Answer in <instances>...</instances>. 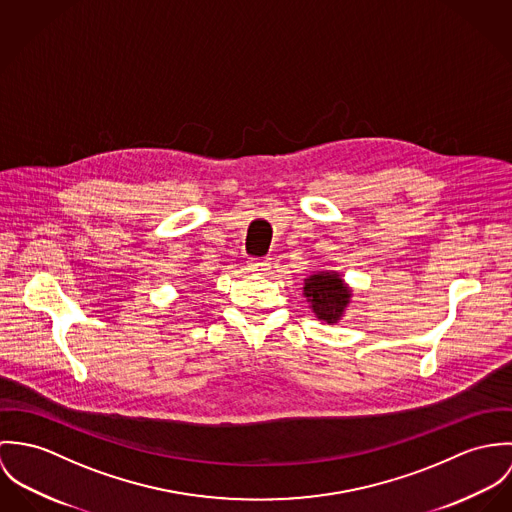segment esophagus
I'll use <instances>...</instances> for the list:
<instances>
[{
  "label": "esophagus",
  "mask_w": 512,
  "mask_h": 512,
  "mask_svg": "<svg viewBox=\"0 0 512 512\" xmlns=\"http://www.w3.org/2000/svg\"><path fill=\"white\" fill-rule=\"evenodd\" d=\"M269 267H271V263H269L267 259H251V261L247 263V269H249L251 273H257V275L267 273Z\"/></svg>",
  "instance_id": "obj_1"
}]
</instances>
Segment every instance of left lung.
<instances>
[{"instance_id": "1", "label": "left lung", "mask_w": 512, "mask_h": 512, "mask_svg": "<svg viewBox=\"0 0 512 512\" xmlns=\"http://www.w3.org/2000/svg\"><path fill=\"white\" fill-rule=\"evenodd\" d=\"M304 296L318 320L338 324L351 302V288L340 273L322 271L304 279Z\"/></svg>"}]
</instances>
